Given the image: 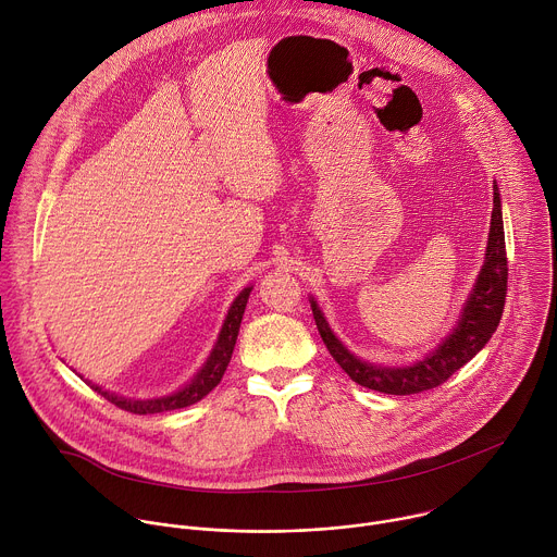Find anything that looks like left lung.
I'll return each instance as SVG.
<instances>
[{"instance_id": "left-lung-1", "label": "left lung", "mask_w": 557, "mask_h": 557, "mask_svg": "<svg viewBox=\"0 0 557 557\" xmlns=\"http://www.w3.org/2000/svg\"><path fill=\"white\" fill-rule=\"evenodd\" d=\"M492 188H494V208L490 219V236H487L483 267L476 275V282L461 308V314L453 332L424 358L411 364L392 367V364H376L354 356L341 343V338L332 332L317 299L310 297L314 323L327 351L354 383L381 394H392V396L420 394L446 383L457 369H461L470 358H474L492 338V334L498 327L503 306H505V293H507L505 230H503V210H500V195H498L496 181Z\"/></svg>"}]
</instances>
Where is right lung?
Masks as SVG:
<instances>
[{"mask_svg":"<svg viewBox=\"0 0 557 557\" xmlns=\"http://www.w3.org/2000/svg\"><path fill=\"white\" fill-rule=\"evenodd\" d=\"M253 286H247L240 290V295L234 299V304L227 310V317L223 321V327L219 332L216 345L210 351L208 360L203 362V367L195 374V379L190 383H185L181 389L168 394V396H159V398H126V396H117L113 392H107L98 385L87 383L94 392H98L100 396H104L109 403H113L115 407L128 411V413H137V416H146V413H163V411H174V409H183V407H190L199 400H203L223 379L225 369L232 360L234 347H236V338H238V330L243 323V314L249 301ZM83 379V376H81Z\"/></svg>","mask_w":557,"mask_h":557,"instance_id":"obj_1","label":"right lung"}]
</instances>
